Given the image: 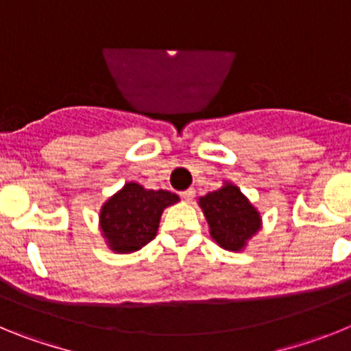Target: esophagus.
<instances>
[{"mask_svg": "<svg viewBox=\"0 0 351 351\" xmlns=\"http://www.w3.org/2000/svg\"><path fill=\"white\" fill-rule=\"evenodd\" d=\"M181 197L184 198L186 202H191V200H193V197H195V190H193V188H188V190L181 191Z\"/></svg>", "mask_w": 351, "mask_h": 351, "instance_id": "1", "label": "esophagus"}]
</instances>
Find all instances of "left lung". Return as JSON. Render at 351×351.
I'll return each instance as SVG.
<instances>
[{"label": "left lung", "instance_id": "8db88e82", "mask_svg": "<svg viewBox=\"0 0 351 351\" xmlns=\"http://www.w3.org/2000/svg\"><path fill=\"white\" fill-rule=\"evenodd\" d=\"M210 235L225 250L239 251L260 228V214L237 186L226 184L200 198Z\"/></svg>", "mask_w": 351, "mask_h": 351}]
</instances>
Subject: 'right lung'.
I'll return each mask as SVG.
<instances>
[{"mask_svg": "<svg viewBox=\"0 0 351 351\" xmlns=\"http://www.w3.org/2000/svg\"><path fill=\"white\" fill-rule=\"evenodd\" d=\"M178 200L170 191L144 190L137 182H128L101 207L100 225L108 246L117 253L141 250L156 235L163 209Z\"/></svg>", "mask_w": 351, "mask_h": 351, "instance_id": "add662e5", "label": "right lung"}]
</instances>
